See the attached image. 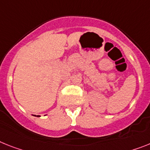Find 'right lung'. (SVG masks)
Masks as SVG:
<instances>
[{
    "label": "right lung",
    "instance_id": "right-lung-1",
    "mask_svg": "<svg viewBox=\"0 0 150 150\" xmlns=\"http://www.w3.org/2000/svg\"><path fill=\"white\" fill-rule=\"evenodd\" d=\"M33 116H36V117H40V115H37V116H36V115H33Z\"/></svg>",
    "mask_w": 150,
    "mask_h": 150
}]
</instances>
